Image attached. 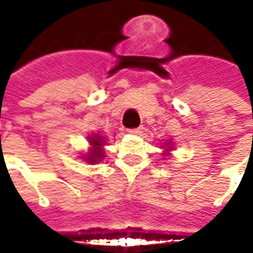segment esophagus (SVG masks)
I'll list each match as a JSON object with an SVG mask.
<instances>
[{"label":"esophagus","mask_w":253,"mask_h":253,"mask_svg":"<svg viewBox=\"0 0 253 253\" xmlns=\"http://www.w3.org/2000/svg\"><path fill=\"white\" fill-rule=\"evenodd\" d=\"M128 132H130V134H132V135H141V134L143 132V127L139 126V127H137V128H130V130H128Z\"/></svg>","instance_id":"1"}]
</instances>
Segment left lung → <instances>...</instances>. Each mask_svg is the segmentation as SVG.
I'll return each instance as SVG.
<instances>
[{
	"instance_id": "obj_1",
	"label": "left lung",
	"mask_w": 253,
	"mask_h": 253,
	"mask_svg": "<svg viewBox=\"0 0 253 253\" xmlns=\"http://www.w3.org/2000/svg\"><path fill=\"white\" fill-rule=\"evenodd\" d=\"M163 148H164V154H165V156H169L170 149H173V146H172V143H170V142H168V141H165V145H163Z\"/></svg>"
}]
</instances>
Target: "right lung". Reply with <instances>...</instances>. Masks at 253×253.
Listing matches in <instances>:
<instances>
[{
    "instance_id": "add662e5",
    "label": "right lung",
    "mask_w": 253,
    "mask_h": 253,
    "mask_svg": "<svg viewBox=\"0 0 253 253\" xmlns=\"http://www.w3.org/2000/svg\"><path fill=\"white\" fill-rule=\"evenodd\" d=\"M89 152L86 154H84L83 159L89 163V164H94V163H99L101 160L104 159V145L105 139L99 134H93V135H89Z\"/></svg>"
}]
</instances>
